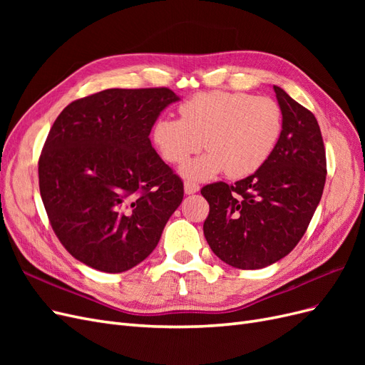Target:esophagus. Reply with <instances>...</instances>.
Returning <instances> with one entry per match:
<instances>
[{
  "label": "esophagus",
  "instance_id": "esophagus-1",
  "mask_svg": "<svg viewBox=\"0 0 365 365\" xmlns=\"http://www.w3.org/2000/svg\"><path fill=\"white\" fill-rule=\"evenodd\" d=\"M184 192H185V195H193L196 192H200V185H197L196 182H192V181H185Z\"/></svg>",
  "mask_w": 365,
  "mask_h": 365
}]
</instances>
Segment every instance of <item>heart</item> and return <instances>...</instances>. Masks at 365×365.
<instances>
[{
    "mask_svg": "<svg viewBox=\"0 0 365 365\" xmlns=\"http://www.w3.org/2000/svg\"><path fill=\"white\" fill-rule=\"evenodd\" d=\"M181 118L158 117L152 126L153 145L172 164L184 163L202 146V157L181 168L184 178L204 181L227 170L244 178L271 157L283 129L282 109L269 97L210 91L180 106Z\"/></svg>",
    "mask_w": 365,
    "mask_h": 365,
    "instance_id": "b5f03b06",
    "label": "heart"
}]
</instances>
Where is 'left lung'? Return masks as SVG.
Instances as JSON below:
<instances>
[{"label":"left lung","instance_id":"left-lung-1","mask_svg":"<svg viewBox=\"0 0 365 365\" xmlns=\"http://www.w3.org/2000/svg\"><path fill=\"white\" fill-rule=\"evenodd\" d=\"M283 129L271 157L233 185L208 184L204 236L216 256L239 269H260L300 242L322 200L326 150L311 111L274 85Z\"/></svg>","mask_w":365,"mask_h":365}]
</instances>
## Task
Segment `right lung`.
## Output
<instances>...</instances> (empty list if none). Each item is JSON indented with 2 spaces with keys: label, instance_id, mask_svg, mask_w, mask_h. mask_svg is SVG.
<instances>
[{
  "label": "right lung",
  "instance_id": "1",
  "mask_svg": "<svg viewBox=\"0 0 365 365\" xmlns=\"http://www.w3.org/2000/svg\"><path fill=\"white\" fill-rule=\"evenodd\" d=\"M180 101L169 88H111L70 103L53 123L41 197L61 244L86 267L123 272L158 245L184 187L149 134Z\"/></svg>",
  "mask_w": 365,
  "mask_h": 365
}]
</instances>
